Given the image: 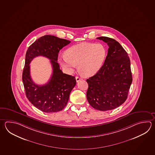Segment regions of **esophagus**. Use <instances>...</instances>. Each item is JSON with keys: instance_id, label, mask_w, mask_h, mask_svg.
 <instances>
[{"instance_id": "1", "label": "esophagus", "mask_w": 155, "mask_h": 155, "mask_svg": "<svg viewBox=\"0 0 155 155\" xmlns=\"http://www.w3.org/2000/svg\"><path fill=\"white\" fill-rule=\"evenodd\" d=\"M76 81H77V82H78L81 79V78L78 77V76H77L76 77Z\"/></svg>"}]
</instances>
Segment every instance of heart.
Instances as JSON below:
<instances>
[{"label": "heart", "mask_w": 155, "mask_h": 155, "mask_svg": "<svg viewBox=\"0 0 155 155\" xmlns=\"http://www.w3.org/2000/svg\"><path fill=\"white\" fill-rule=\"evenodd\" d=\"M105 56L106 50L103 45L85 43L69 48L65 52L64 57H60L58 61L67 72H73L78 65L79 73L88 77L99 71Z\"/></svg>", "instance_id": "heart-1"}]
</instances>
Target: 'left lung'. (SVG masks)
I'll list each match as a JSON object with an SVG mask.
<instances>
[{"mask_svg": "<svg viewBox=\"0 0 155 155\" xmlns=\"http://www.w3.org/2000/svg\"><path fill=\"white\" fill-rule=\"evenodd\" d=\"M109 48L104 63L95 75L87 79L89 104L101 111L113 110L127 100L133 81L130 60L126 51L113 38H97Z\"/></svg>", "mask_w": 155, "mask_h": 155, "instance_id": "obj_1", "label": "left lung"}]
</instances>
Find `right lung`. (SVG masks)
Returning a JSON list of instances; mask_svg holds the SVG:
<instances>
[{
    "instance_id": "obj_1",
    "label": "right lung",
    "mask_w": 155,
    "mask_h": 155,
    "mask_svg": "<svg viewBox=\"0 0 155 155\" xmlns=\"http://www.w3.org/2000/svg\"><path fill=\"white\" fill-rule=\"evenodd\" d=\"M70 42L53 35H45L31 45L26 51L22 76L26 95L32 104L42 111L54 113L62 110L76 85L75 77L63 73L57 63L60 51ZM40 55L51 60L53 70L49 81L42 86L36 85L31 80L29 65L33 58Z\"/></svg>"
}]
</instances>
